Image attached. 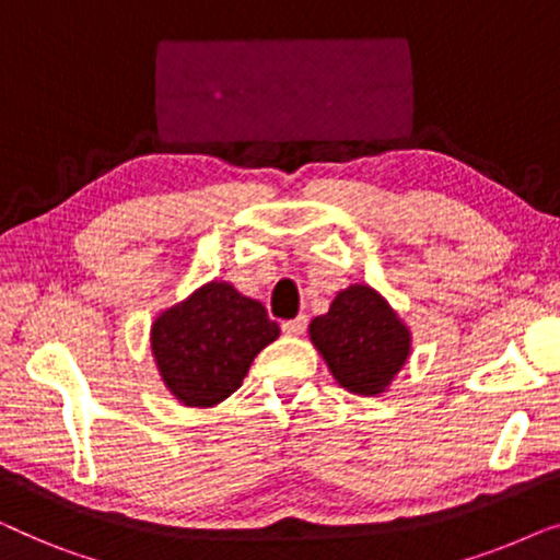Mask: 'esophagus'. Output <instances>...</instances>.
<instances>
[{"instance_id": "34e87169", "label": "esophagus", "mask_w": 560, "mask_h": 560, "mask_svg": "<svg viewBox=\"0 0 560 560\" xmlns=\"http://www.w3.org/2000/svg\"><path fill=\"white\" fill-rule=\"evenodd\" d=\"M305 328H308V318L305 316L282 320V334H288V336H301Z\"/></svg>"}]
</instances>
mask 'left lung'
<instances>
[{
  "instance_id": "obj_1",
  "label": "left lung",
  "mask_w": 560,
  "mask_h": 560,
  "mask_svg": "<svg viewBox=\"0 0 560 560\" xmlns=\"http://www.w3.org/2000/svg\"><path fill=\"white\" fill-rule=\"evenodd\" d=\"M311 341L349 393L377 395L402 370L410 331L385 298L366 285H349L324 316L311 320Z\"/></svg>"
}]
</instances>
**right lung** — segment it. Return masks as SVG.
<instances>
[{
	"label": "right lung",
	"instance_id": "1",
	"mask_svg": "<svg viewBox=\"0 0 560 560\" xmlns=\"http://www.w3.org/2000/svg\"><path fill=\"white\" fill-rule=\"evenodd\" d=\"M278 336L262 303L213 280L152 324V354L183 405L211 408L240 389L249 364Z\"/></svg>",
	"mask_w": 560,
	"mask_h": 560
}]
</instances>
